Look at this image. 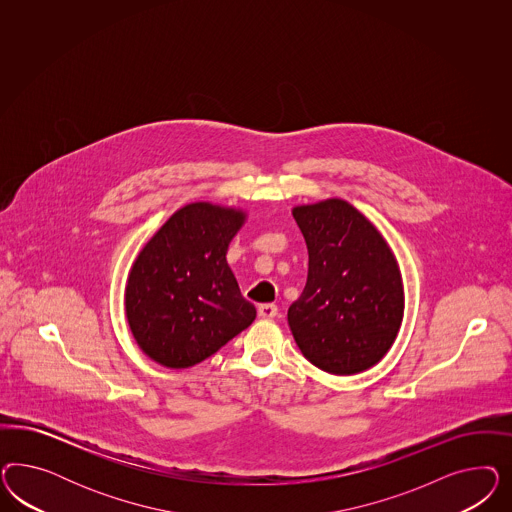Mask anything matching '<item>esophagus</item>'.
I'll return each mask as SVG.
<instances>
[{
    "label": "esophagus",
    "mask_w": 512,
    "mask_h": 512,
    "mask_svg": "<svg viewBox=\"0 0 512 512\" xmlns=\"http://www.w3.org/2000/svg\"><path fill=\"white\" fill-rule=\"evenodd\" d=\"M278 315V306L274 304H261L259 306V317L261 319H274Z\"/></svg>",
    "instance_id": "esophagus-1"
}]
</instances>
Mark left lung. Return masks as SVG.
Here are the masks:
<instances>
[{"instance_id":"8db88e82","label":"left lung","mask_w":512,"mask_h":512,"mask_svg":"<svg viewBox=\"0 0 512 512\" xmlns=\"http://www.w3.org/2000/svg\"><path fill=\"white\" fill-rule=\"evenodd\" d=\"M304 234L308 281L287 311L298 349L334 375L381 362L403 321L402 272L385 236L343 199L293 208Z\"/></svg>"}]
</instances>
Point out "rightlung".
<instances>
[{"mask_svg":"<svg viewBox=\"0 0 512 512\" xmlns=\"http://www.w3.org/2000/svg\"><path fill=\"white\" fill-rule=\"evenodd\" d=\"M248 219L236 206L191 202L140 249L125 283V319L140 351L184 370L212 357L257 317L227 263Z\"/></svg>","mask_w":512,"mask_h":512,"instance_id":"1","label":"right lung"}]
</instances>
